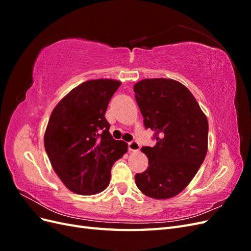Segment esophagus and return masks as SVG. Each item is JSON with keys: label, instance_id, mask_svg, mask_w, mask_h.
Returning a JSON list of instances; mask_svg holds the SVG:
<instances>
[{"label": "esophagus", "instance_id": "esophagus-1", "mask_svg": "<svg viewBox=\"0 0 251 251\" xmlns=\"http://www.w3.org/2000/svg\"><path fill=\"white\" fill-rule=\"evenodd\" d=\"M127 146H128V150L133 151H137L140 149V144L137 141H135V140L128 142Z\"/></svg>", "mask_w": 251, "mask_h": 251}]
</instances>
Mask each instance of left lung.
Returning <instances> with one entry per match:
<instances>
[{"mask_svg":"<svg viewBox=\"0 0 251 251\" xmlns=\"http://www.w3.org/2000/svg\"><path fill=\"white\" fill-rule=\"evenodd\" d=\"M146 128L156 144L142 147L149 168L135 175L136 185L150 198L169 199L193 180L207 153L208 121L185 86L170 78H148L134 85Z\"/></svg>","mask_w":251,"mask_h":251,"instance_id":"8db88e82","label":"left lung"}]
</instances>
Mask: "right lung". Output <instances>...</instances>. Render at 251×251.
Returning a JSON list of instances; mask_svg holds the SVG:
<instances>
[{"mask_svg": "<svg viewBox=\"0 0 251 251\" xmlns=\"http://www.w3.org/2000/svg\"><path fill=\"white\" fill-rule=\"evenodd\" d=\"M121 82L87 80L68 93L53 109L45 132V150L54 172L67 188L95 195L108 187L112 165L127 151L115 140L104 117Z\"/></svg>", "mask_w": 251, "mask_h": 251, "instance_id": "add662e5", "label": "right lung"}]
</instances>
